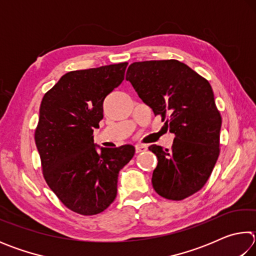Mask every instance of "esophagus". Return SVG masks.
I'll return each instance as SVG.
<instances>
[{"instance_id": "34e87169", "label": "esophagus", "mask_w": 256, "mask_h": 256, "mask_svg": "<svg viewBox=\"0 0 256 256\" xmlns=\"http://www.w3.org/2000/svg\"><path fill=\"white\" fill-rule=\"evenodd\" d=\"M146 146L144 144H136V152H142V151H146Z\"/></svg>"}]
</instances>
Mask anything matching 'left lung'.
<instances>
[{
	"instance_id": "1",
	"label": "left lung",
	"mask_w": 256,
	"mask_h": 256,
	"mask_svg": "<svg viewBox=\"0 0 256 256\" xmlns=\"http://www.w3.org/2000/svg\"><path fill=\"white\" fill-rule=\"evenodd\" d=\"M138 96L162 116L175 136L172 149L152 144L157 156L152 186L160 196L180 201L200 190L219 157L222 116L209 82L176 60L134 62L126 71Z\"/></svg>"
}]
</instances>
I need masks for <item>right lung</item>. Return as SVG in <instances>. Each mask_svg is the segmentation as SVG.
Instances as JSON below:
<instances>
[{"instance_id":"1","label":"right lung","mask_w":256,"mask_h":256,"mask_svg":"<svg viewBox=\"0 0 256 256\" xmlns=\"http://www.w3.org/2000/svg\"><path fill=\"white\" fill-rule=\"evenodd\" d=\"M126 66L68 72L42 100L34 141L42 172L56 196L76 214H97L112 204L120 172L136 152L132 144L102 148L92 136L104 118V100L122 84Z\"/></svg>"}]
</instances>
